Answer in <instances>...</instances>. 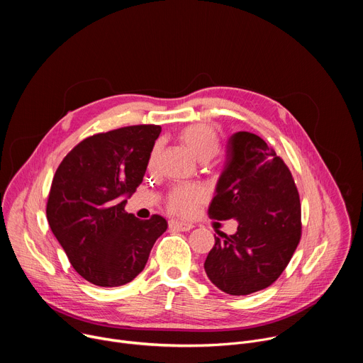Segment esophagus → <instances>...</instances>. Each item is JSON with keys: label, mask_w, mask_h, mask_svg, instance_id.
Listing matches in <instances>:
<instances>
[{"label": "esophagus", "mask_w": 363, "mask_h": 363, "mask_svg": "<svg viewBox=\"0 0 363 363\" xmlns=\"http://www.w3.org/2000/svg\"><path fill=\"white\" fill-rule=\"evenodd\" d=\"M169 228L171 230H177V231H189L194 228L192 224L189 223H184V221H178V220H169Z\"/></svg>", "instance_id": "34e87169"}]
</instances>
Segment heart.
<instances>
[{"mask_svg":"<svg viewBox=\"0 0 363 363\" xmlns=\"http://www.w3.org/2000/svg\"><path fill=\"white\" fill-rule=\"evenodd\" d=\"M178 140L201 162L211 161L220 152L221 139L216 128L206 123H191L177 133ZM157 147L152 150L149 165L153 164ZM206 199V191L201 185L175 186L167 196V206L172 214L191 217L198 206Z\"/></svg>","mask_w":363,"mask_h":363,"instance_id":"obj_1","label":"heart"}]
</instances>
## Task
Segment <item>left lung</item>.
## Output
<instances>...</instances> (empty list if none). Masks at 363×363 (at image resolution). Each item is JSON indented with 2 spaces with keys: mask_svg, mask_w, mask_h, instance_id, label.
<instances>
[{
  "mask_svg": "<svg viewBox=\"0 0 363 363\" xmlns=\"http://www.w3.org/2000/svg\"><path fill=\"white\" fill-rule=\"evenodd\" d=\"M213 220L238 221L218 233L203 264L208 279L231 296L272 286L287 267L301 237L298 191L290 169L260 136L237 132L208 208Z\"/></svg>",
  "mask_w": 363,
  "mask_h": 363,
  "instance_id": "8db88e82",
  "label": "left lung"
}]
</instances>
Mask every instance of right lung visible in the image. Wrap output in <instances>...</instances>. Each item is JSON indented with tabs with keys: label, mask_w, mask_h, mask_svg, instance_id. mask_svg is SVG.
Segmentation results:
<instances>
[{
	"label": "right lung",
	"mask_w": 363,
	"mask_h": 363,
	"mask_svg": "<svg viewBox=\"0 0 363 363\" xmlns=\"http://www.w3.org/2000/svg\"><path fill=\"white\" fill-rule=\"evenodd\" d=\"M158 125L97 133L77 143L59 165L47 199V221L73 269L100 287L132 281L168 223L139 220L125 205L142 184Z\"/></svg>",
	"instance_id": "obj_1"
}]
</instances>
